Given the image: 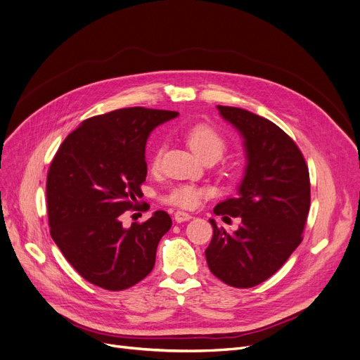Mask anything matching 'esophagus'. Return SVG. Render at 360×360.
I'll return each instance as SVG.
<instances>
[{
	"label": "esophagus",
	"mask_w": 360,
	"mask_h": 360,
	"mask_svg": "<svg viewBox=\"0 0 360 360\" xmlns=\"http://www.w3.org/2000/svg\"><path fill=\"white\" fill-rule=\"evenodd\" d=\"M174 217H175V221L178 222V224H181V222H186V221H190V219L193 217L190 213H186V212H181V210H178L175 214H174Z\"/></svg>",
	"instance_id": "34e87169"
}]
</instances>
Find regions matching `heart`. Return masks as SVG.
<instances>
[{
    "mask_svg": "<svg viewBox=\"0 0 360 360\" xmlns=\"http://www.w3.org/2000/svg\"><path fill=\"white\" fill-rule=\"evenodd\" d=\"M185 139L202 160L212 159L217 162L228 148L226 138L207 123H197L194 127L186 129ZM160 158L162 147L154 154L153 166L158 167L160 165ZM210 194L212 191L206 185L182 182L169 188V191L162 195V201L166 202V205L176 206L181 209H194L200 205L202 198L209 197Z\"/></svg>",
    "mask_w": 360,
    "mask_h": 360,
    "instance_id": "obj_1",
    "label": "heart"
}]
</instances>
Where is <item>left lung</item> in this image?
Returning <instances> with one entry per match:
<instances>
[{
	"instance_id": "left-lung-1",
	"label": "left lung",
	"mask_w": 360,
	"mask_h": 360,
	"mask_svg": "<svg viewBox=\"0 0 360 360\" xmlns=\"http://www.w3.org/2000/svg\"><path fill=\"white\" fill-rule=\"evenodd\" d=\"M244 138L247 167L238 195L213 209L240 217L236 232L219 228L206 248L210 272L236 288L271 278L299 247L310 207L309 169L300 148L268 119L238 107L217 105Z\"/></svg>"
}]
</instances>
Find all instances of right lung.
<instances>
[{
	"instance_id": "obj_1",
	"label": "right lung",
	"mask_w": 360,
	"mask_h": 360,
	"mask_svg": "<svg viewBox=\"0 0 360 360\" xmlns=\"http://www.w3.org/2000/svg\"><path fill=\"white\" fill-rule=\"evenodd\" d=\"M178 112L128 107L82 122L58 147L46 175L50 233L88 283L127 290L154 268L155 250L172 219L154 212L123 228L120 214L138 209L147 176L150 132Z\"/></svg>"
}]
</instances>
